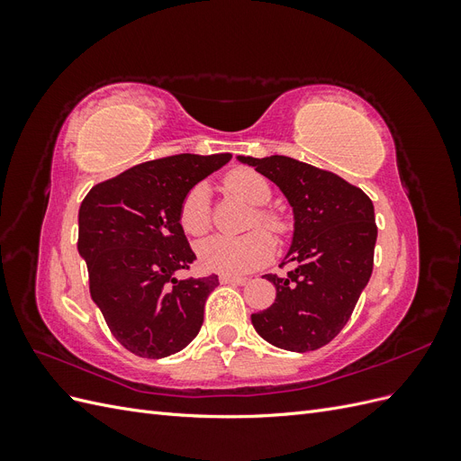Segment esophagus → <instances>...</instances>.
<instances>
[{
	"instance_id": "esophagus-1",
	"label": "esophagus",
	"mask_w": 461,
	"mask_h": 461,
	"mask_svg": "<svg viewBox=\"0 0 461 461\" xmlns=\"http://www.w3.org/2000/svg\"><path fill=\"white\" fill-rule=\"evenodd\" d=\"M219 281L222 285H244L248 278L246 276H232V275H221Z\"/></svg>"
}]
</instances>
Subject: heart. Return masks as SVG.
<instances>
[{"mask_svg": "<svg viewBox=\"0 0 461 461\" xmlns=\"http://www.w3.org/2000/svg\"><path fill=\"white\" fill-rule=\"evenodd\" d=\"M225 188L254 207L267 205L271 200V186L259 173L252 169H234L225 180ZM256 219L259 225L271 229L273 232H283V219L258 209ZM178 221L188 234H203L212 222L209 213V188L203 183L194 185L180 203ZM275 244L271 236L263 230L248 232L244 236H209L198 244V259L202 267L222 275H242L249 273L273 258Z\"/></svg>", "mask_w": 461, "mask_h": 461, "instance_id": "1", "label": "heart"}]
</instances>
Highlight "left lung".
Returning <instances> with one entry per match:
<instances>
[{
  "label": "left lung",
  "mask_w": 461,
  "mask_h": 461,
  "mask_svg": "<svg viewBox=\"0 0 461 461\" xmlns=\"http://www.w3.org/2000/svg\"><path fill=\"white\" fill-rule=\"evenodd\" d=\"M240 163L275 183L294 213L285 256L286 276L265 275L276 288L271 308L252 313L261 339L290 352L329 344L350 319L373 273L375 209L367 194L339 175L286 156Z\"/></svg>",
  "instance_id": "1"
}]
</instances>
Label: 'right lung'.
Returning a JSON list of instances; mask_svg holds the SVG:
<instances>
[{"instance_id": "right-lung-1", "label": "right lung", "mask_w": 461, "mask_h": 461, "mask_svg": "<svg viewBox=\"0 0 461 461\" xmlns=\"http://www.w3.org/2000/svg\"><path fill=\"white\" fill-rule=\"evenodd\" d=\"M230 153L153 159L95 185L78 209V254L90 294L129 352L159 359L202 329L217 275L178 281L196 259L178 221L186 192L230 161Z\"/></svg>"}]
</instances>
